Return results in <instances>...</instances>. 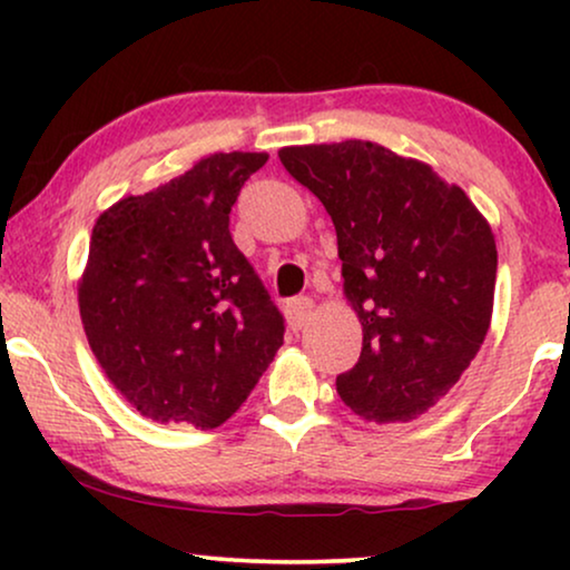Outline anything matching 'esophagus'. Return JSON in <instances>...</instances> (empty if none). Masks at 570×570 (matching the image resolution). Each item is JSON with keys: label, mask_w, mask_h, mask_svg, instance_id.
Listing matches in <instances>:
<instances>
[{"label": "esophagus", "mask_w": 570, "mask_h": 570, "mask_svg": "<svg viewBox=\"0 0 570 570\" xmlns=\"http://www.w3.org/2000/svg\"><path fill=\"white\" fill-rule=\"evenodd\" d=\"M311 314H314V301H311V298L287 301L285 316H287V324H291L293 330H301V326L311 318Z\"/></svg>", "instance_id": "obj_1"}]
</instances>
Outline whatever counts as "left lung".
I'll use <instances>...</instances> for the list:
<instances>
[{
	"label": "left lung",
	"instance_id": "1",
	"mask_svg": "<svg viewBox=\"0 0 570 570\" xmlns=\"http://www.w3.org/2000/svg\"><path fill=\"white\" fill-rule=\"evenodd\" d=\"M295 181L337 230L345 298L363 350L337 394L373 423H407L449 394L485 340L498 252L490 223L456 184L384 145L283 147Z\"/></svg>",
	"mask_w": 570,
	"mask_h": 570
}]
</instances>
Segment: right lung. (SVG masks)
Wrapping results in <instances>:
<instances>
[{
    "label": "right lung",
    "mask_w": 570,
    "mask_h": 570,
    "mask_svg": "<svg viewBox=\"0 0 570 570\" xmlns=\"http://www.w3.org/2000/svg\"><path fill=\"white\" fill-rule=\"evenodd\" d=\"M267 153H215L100 213L77 301L116 392L155 423L223 425L283 345V314L228 223Z\"/></svg>",
    "instance_id": "1"
}]
</instances>
